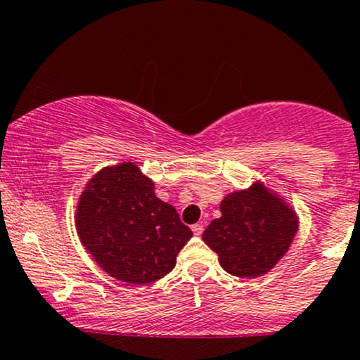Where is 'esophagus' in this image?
Returning a JSON list of instances; mask_svg holds the SVG:
<instances>
[{"instance_id": "obj_1", "label": "esophagus", "mask_w": 360, "mask_h": 360, "mask_svg": "<svg viewBox=\"0 0 360 360\" xmlns=\"http://www.w3.org/2000/svg\"><path fill=\"white\" fill-rule=\"evenodd\" d=\"M191 230H193V233L196 235V237H200L201 233H203V230H205V226L201 225V223H196V225H193L191 226Z\"/></svg>"}]
</instances>
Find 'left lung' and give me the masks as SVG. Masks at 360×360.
<instances>
[{
	"label": "left lung",
	"instance_id": "1",
	"mask_svg": "<svg viewBox=\"0 0 360 360\" xmlns=\"http://www.w3.org/2000/svg\"><path fill=\"white\" fill-rule=\"evenodd\" d=\"M221 217L203 232L221 267L237 278H259L286 254L298 232V217L260 183L225 196Z\"/></svg>",
	"mask_w": 360,
	"mask_h": 360
}]
</instances>
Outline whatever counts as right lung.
I'll return each instance as SVG.
<instances>
[{"label":"right lung","instance_id":"obj_1","mask_svg":"<svg viewBox=\"0 0 360 360\" xmlns=\"http://www.w3.org/2000/svg\"><path fill=\"white\" fill-rule=\"evenodd\" d=\"M76 230L98 266L128 284L169 274L193 237L174 206L155 196L154 183L131 162L89 179L77 203Z\"/></svg>","mask_w":360,"mask_h":360}]
</instances>
